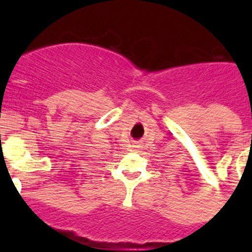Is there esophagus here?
Wrapping results in <instances>:
<instances>
[{
	"mask_svg": "<svg viewBox=\"0 0 252 252\" xmlns=\"http://www.w3.org/2000/svg\"><path fill=\"white\" fill-rule=\"evenodd\" d=\"M135 146H137V148H139V145H135Z\"/></svg>",
	"mask_w": 252,
	"mask_h": 252,
	"instance_id": "esophagus-1",
	"label": "esophagus"
}]
</instances>
